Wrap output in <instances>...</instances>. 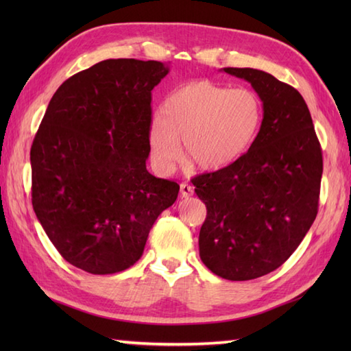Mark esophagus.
Here are the masks:
<instances>
[{"instance_id":"34e87169","label":"esophagus","mask_w":351,"mask_h":351,"mask_svg":"<svg viewBox=\"0 0 351 351\" xmlns=\"http://www.w3.org/2000/svg\"><path fill=\"white\" fill-rule=\"evenodd\" d=\"M181 196L182 197H190V196H193V187L191 185H189V184H181Z\"/></svg>"}]
</instances>
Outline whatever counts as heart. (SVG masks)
<instances>
[{"label":"heart","instance_id":"1","mask_svg":"<svg viewBox=\"0 0 351 351\" xmlns=\"http://www.w3.org/2000/svg\"><path fill=\"white\" fill-rule=\"evenodd\" d=\"M263 121V99L252 88L191 81L164 101L162 117H154L149 128V143L162 169L175 166L181 140L185 155L199 169L217 171L245 155Z\"/></svg>","mask_w":351,"mask_h":351}]
</instances>
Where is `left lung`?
<instances>
[{
    "instance_id": "1",
    "label": "left lung",
    "mask_w": 351,
    "mask_h": 351,
    "mask_svg": "<svg viewBox=\"0 0 351 351\" xmlns=\"http://www.w3.org/2000/svg\"><path fill=\"white\" fill-rule=\"evenodd\" d=\"M264 104L261 131L232 166L193 180L206 205L199 255L228 280H252L293 255L317 217L323 156L302 95L270 73L223 68Z\"/></svg>"
}]
</instances>
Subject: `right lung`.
I'll return each instance as SVG.
<instances>
[{
    "mask_svg": "<svg viewBox=\"0 0 351 351\" xmlns=\"http://www.w3.org/2000/svg\"><path fill=\"white\" fill-rule=\"evenodd\" d=\"M170 71L110 58L66 80L37 131L32 202L58 253L81 270L111 274L143 255L149 230L180 185L146 169L151 92Z\"/></svg>",
    "mask_w": 351,
    "mask_h": 351,
    "instance_id": "add662e5",
    "label": "right lung"
}]
</instances>
